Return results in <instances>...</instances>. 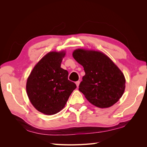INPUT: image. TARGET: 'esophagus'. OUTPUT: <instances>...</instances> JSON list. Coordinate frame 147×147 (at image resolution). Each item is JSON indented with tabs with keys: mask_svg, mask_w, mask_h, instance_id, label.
<instances>
[{
	"mask_svg": "<svg viewBox=\"0 0 147 147\" xmlns=\"http://www.w3.org/2000/svg\"><path fill=\"white\" fill-rule=\"evenodd\" d=\"M80 83V81H77V82H76V83H76V84H77V87L79 86Z\"/></svg>",
	"mask_w": 147,
	"mask_h": 147,
	"instance_id": "34e87169",
	"label": "esophagus"
}]
</instances>
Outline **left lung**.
I'll list each match as a JSON object with an SVG mask.
<instances>
[{
	"label": "left lung",
	"mask_w": 147,
	"mask_h": 147,
	"mask_svg": "<svg viewBox=\"0 0 147 147\" xmlns=\"http://www.w3.org/2000/svg\"><path fill=\"white\" fill-rule=\"evenodd\" d=\"M73 57L85 72L79 85L88 100L100 108H107L121 98L125 89V78L108 56L99 51L78 49Z\"/></svg>",
	"instance_id": "obj_1"
}]
</instances>
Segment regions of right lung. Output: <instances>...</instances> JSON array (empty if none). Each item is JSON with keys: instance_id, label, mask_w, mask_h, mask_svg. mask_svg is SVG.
I'll return each instance as SVG.
<instances>
[{"instance_id": "obj_1", "label": "right lung", "mask_w": 147, "mask_h": 147, "mask_svg": "<svg viewBox=\"0 0 147 147\" xmlns=\"http://www.w3.org/2000/svg\"><path fill=\"white\" fill-rule=\"evenodd\" d=\"M64 52H50L35 65L28 78L26 91L34 107L45 115L63 109L76 84L68 80L67 70L61 67Z\"/></svg>"}]
</instances>
